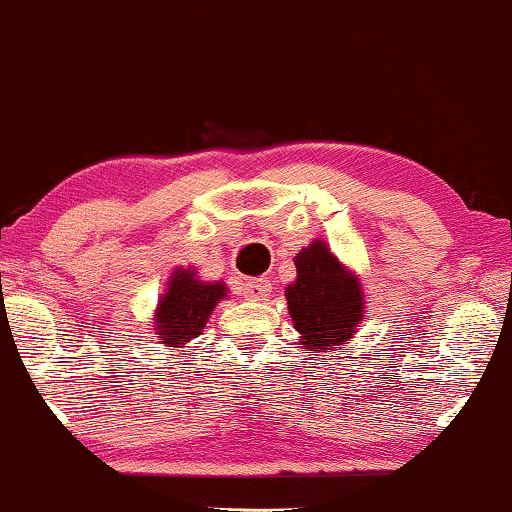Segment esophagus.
Listing matches in <instances>:
<instances>
[{
	"label": "esophagus",
	"mask_w": 512,
	"mask_h": 512,
	"mask_svg": "<svg viewBox=\"0 0 512 512\" xmlns=\"http://www.w3.org/2000/svg\"><path fill=\"white\" fill-rule=\"evenodd\" d=\"M242 295L247 297V300H254V302H258V300H265L267 295L272 293V283H270V279H247V281H242Z\"/></svg>",
	"instance_id": "1"
}]
</instances>
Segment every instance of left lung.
<instances>
[{
    "mask_svg": "<svg viewBox=\"0 0 512 512\" xmlns=\"http://www.w3.org/2000/svg\"><path fill=\"white\" fill-rule=\"evenodd\" d=\"M297 279L286 288L288 313L304 350L329 352L350 341L364 318V290L357 274L313 240L295 256Z\"/></svg>",
    "mask_w": 512,
    "mask_h": 512,
    "instance_id": "1",
    "label": "left lung"
}]
</instances>
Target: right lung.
<instances>
[{
    "label": "right lung",
    "instance_id": "right-lung-1",
    "mask_svg": "<svg viewBox=\"0 0 512 512\" xmlns=\"http://www.w3.org/2000/svg\"><path fill=\"white\" fill-rule=\"evenodd\" d=\"M226 297L222 281H201L194 270L171 274L167 293L160 297L155 311V334L167 348H185L206 327L212 309Z\"/></svg>",
    "mask_w": 512,
    "mask_h": 512
}]
</instances>
